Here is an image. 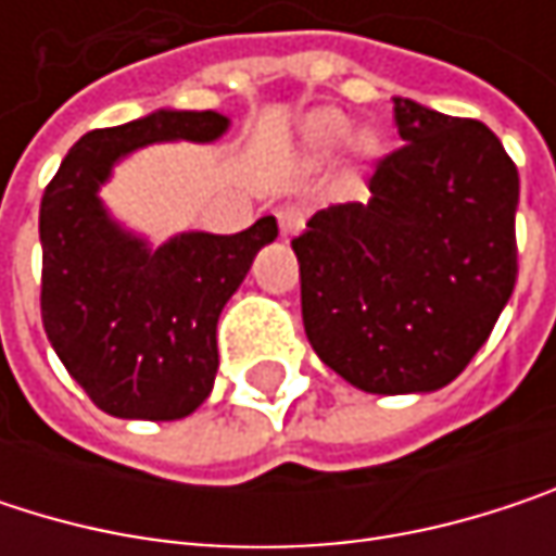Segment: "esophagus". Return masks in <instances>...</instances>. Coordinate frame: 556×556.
<instances>
[{
  "label": "esophagus",
  "mask_w": 556,
  "mask_h": 556,
  "mask_svg": "<svg viewBox=\"0 0 556 556\" xmlns=\"http://www.w3.org/2000/svg\"><path fill=\"white\" fill-rule=\"evenodd\" d=\"M277 222L282 238H295V235L305 228V212H302L299 205H282L277 212Z\"/></svg>",
  "instance_id": "1"
}]
</instances>
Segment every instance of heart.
<instances>
[{"mask_svg":"<svg viewBox=\"0 0 556 556\" xmlns=\"http://www.w3.org/2000/svg\"><path fill=\"white\" fill-rule=\"evenodd\" d=\"M348 135H351V118H344L341 112H318V115H312L308 125H305V141H308V148L318 151V154L334 151ZM357 151H361L364 157H370V154H374V138H370V135H361V138H357Z\"/></svg>","mask_w":556,"mask_h":556,"instance_id":"obj_1","label":"heart"}]
</instances>
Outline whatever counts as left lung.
Returning a JSON list of instances; mask_svg holds the SVG:
<instances>
[{"label":"left lung","instance_id":"obj_1","mask_svg":"<svg viewBox=\"0 0 556 556\" xmlns=\"http://www.w3.org/2000/svg\"><path fill=\"white\" fill-rule=\"evenodd\" d=\"M399 151L367 202L315 212L292 241L315 354L377 395L447 387L486 344L515 277L518 169L473 118L392 99Z\"/></svg>","mask_w":556,"mask_h":556}]
</instances>
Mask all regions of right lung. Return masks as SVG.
Segmentation results:
<instances>
[{"label":"right lung","mask_w":556,"mask_h":556,"mask_svg":"<svg viewBox=\"0 0 556 556\" xmlns=\"http://www.w3.org/2000/svg\"><path fill=\"white\" fill-rule=\"evenodd\" d=\"M218 112L161 109L83 135L41 199V318L66 374L115 418L176 421L212 392L218 315L257 251L279 235L264 215L248 231H182L151 248L102 205L112 167L157 141L208 144Z\"/></svg>","instance_id":"add662e5"}]
</instances>
